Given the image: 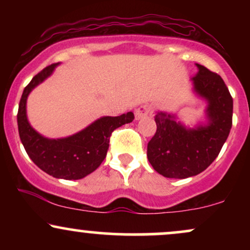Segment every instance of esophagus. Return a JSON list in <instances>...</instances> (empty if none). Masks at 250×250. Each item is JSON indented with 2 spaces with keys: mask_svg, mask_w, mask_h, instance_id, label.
Returning a JSON list of instances; mask_svg holds the SVG:
<instances>
[{
  "mask_svg": "<svg viewBox=\"0 0 250 250\" xmlns=\"http://www.w3.org/2000/svg\"><path fill=\"white\" fill-rule=\"evenodd\" d=\"M150 111H151L150 105L141 104L136 108V110H135V117H136V120H140V119H142V117L147 116Z\"/></svg>",
  "mask_w": 250,
  "mask_h": 250,
  "instance_id": "obj_1",
  "label": "esophagus"
}]
</instances>
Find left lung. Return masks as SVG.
Here are the masks:
<instances>
[{
	"mask_svg": "<svg viewBox=\"0 0 250 250\" xmlns=\"http://www.w3.org/2000/svg\"><path fill=\"white\" fill-rule=\"evenodd\" d=\"M190 81L194 94L207 102L206 122L193 128L176 114L157 111V129L148 143L147 156L159 174L169 179H187L202 173L219 155L231 128L233 99L220 75L201 64Z\"/></svg>",
	"mask_w": 250,
	"mask_h": 250,
	"instance_id": "obj_1",
	"label": "left lung"
}]
</instances>
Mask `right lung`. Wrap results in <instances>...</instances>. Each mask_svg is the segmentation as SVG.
Here are the masks:
<instances>
[{"instance_id": "right-lung-1", "label": "right lung", "mask_w": 250, "mask_h": 250, "mask_svg": "<svg viewBox=\"0 0 250 250\" xmlns=\"http://www.w3.org/2000/svg\"><path fill=\"white\" fill-rule=\"evenodd\" d=\"M60 63L44 68L24 88L17 113V125L22 145L28 156L44 173L56 179L80 180L93 173L104 160L109 137L116 128L134 120L129 111L121 116H102L82 130L61 139H48L30 125L27 116V100L37 85L54 73Z\"/></svg>"}]
</instances>
